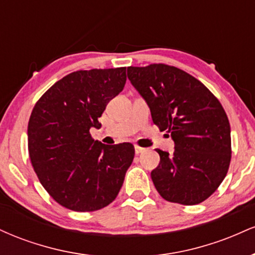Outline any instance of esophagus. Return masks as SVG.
<instances>
[{
    "mask_svg": "<svg viewBox=\"0 0 255 255\" xmlns=\"http://www.w3.org/2000/svg\"><path fill=\"white\" fill-rule=\"evenodd\" d=\"M134 151H135V154H140V153H142V152H145V148L135 145L134 146Z\"/></svg>",
    "mask_w": 255,
    "mask_h": 255,
    "instance_id": "esophagus-1",
    "label": "esophagus"
}]
</instances>
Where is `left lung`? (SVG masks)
I'll use <instances>...</instances> for the list:
<instances>
[{"mask_svg":"<svg viewBox=\"0 0 255 255\" xmlns=\"http://www.w3.org/2000/svg\"><path fill=\"white\" fill-rule=\"evenodd\" d=\"M127 75L150 108L153 124L174 140V154L156 150L160 162L151 178L160 197L182 205L206 200L224 180L231 159L230 125L222 104L176 67H128Z\"/></svg>","mask_w":255,"mask_h":255,"instance_id":"1","label":"left lung"}]
</instances>
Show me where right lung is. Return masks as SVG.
I'll return each mask as SVG.
<instances>
[{"instance_id":"obj_1","label":"right lung","mask_w":255,"mask_h":255,"mask_svg":"<svg viewBox=\"0 0 255 255\" xmlns=\"http://www.w3.org/2000/svg\"><path fill=\"white\" fill-rule=\"evenodd\" d=\"M126 80V67L73 72L52 85L32 110V166L45 191L67 209H103L124 184L134 146L104 145L92 139L90 129L101 128L98 119Z\"/></svg>"}]
</instances>
